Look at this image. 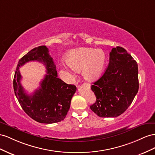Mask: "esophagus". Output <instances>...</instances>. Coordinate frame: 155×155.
Listing matches in <instances>:
<instances>
[{"label":"esophagus","instance_id":"esophagus-1","mask_svg":"<svg viewBox=\"0 0 155 155\" xmlns=\"http://www.w3.org/2000/svg\"><path fill=\"white\" fill-rule=\"evenodd\" d=\"M84 85H85V86H86L88 88H90V85L88 83H86V82H84Z\"/></svg>","mask_w":155,"mask_h":155}]
</instances>
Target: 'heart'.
Returning <instances> with one entry per match:
<instances>
[{
    "mask_svg": "<svg viewBox=\"0 0 155 155\" xmlns=\"http://www.w3.org/2000/svg\"><path fill=\"white\" fill-rule=\"evenodd\" d=\"M66 63L76 71L82 70L84 78L94 81L102 74L106 64V54L102 49L81 47L71 50L66 56ZM68 71H70L68 70Z\"/></svg>",
    "mask_w": 155,
    "mask_h": 155,
    "instance_id": "obj_1",
    "label": "heart"
}]
</instances>
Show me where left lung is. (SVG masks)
<instances>
[{
    "mask_svg": "<svg viewBox=\"0 0 155 155\" xmlns=\"http://www.w3.org/2000/svg\"><path fill=\"white\" fill-rule=\"evenodd\" d=\"M91 89L96 96V102L90 106L93 112L101 117L120 116L138 91L137 62L124 48H113L107 69Z\"/></svg>",
    "mask_w": 155,
    "mask_h": 155,
    "instance_id": "1",
    "label": "left lung"
}]
</instances>
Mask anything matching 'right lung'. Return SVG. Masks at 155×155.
I'll return each instance as SVG.
<instances>
[{
  "mask_svg": "<svg viewBox=\"0 0 155 155\" xmlns=\"http://www.w3.org/2000/svg\"><path fill=\"white\" fill-rule=\"evenodd\" d=\"M30 61L43 63L48 73L39 89L31 96L24 92L20 84L21 78L18 70L21 66ZM13 84L17 99L25 113L34 120L47 124L64 120L77 90L74 85L68 84L58 78L56 65L48 48L44 45L33 48L19 60Z\"/></svg>",
  "mask_w": 155,
  "mask_h": 155,
  "instance_id": "1",
  "label": "right lung"
}]
</instances>
